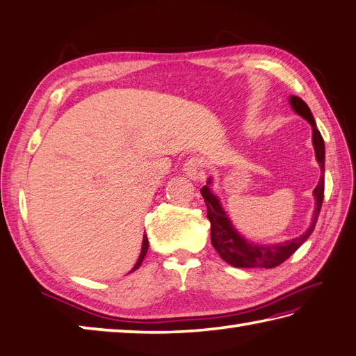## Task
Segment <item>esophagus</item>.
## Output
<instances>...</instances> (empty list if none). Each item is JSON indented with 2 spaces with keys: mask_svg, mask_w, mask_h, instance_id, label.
<instances>
[{
  "mask_svg": "<svg viewBox=\"0 0 356 356\" xmlns=\"http://www.w3.org/2000/svg\"><path fill=\"white\" fill-rule=\"evenodd\" d=\"M184 171L186 176L193 180H197V179H202L204 177V166H202V161L196 157H191L185 161L184 165Z\"/></svg>",
  "mask_w": 356,
  "mask_h": 356,
  "instance_id": "obj_1",
  "label": "esophagus"
}]
</instances>
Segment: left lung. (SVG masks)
Segmentation results:
<instances>
[{"label":"left lung","instance_id":"left-lung-1","mask_svg":"<svg viewBox=\"0 0 356 356\" xmlns=\"http://www.w3.org/2000/svg\"><path fill=\"white\" fill-rule=\"evenodd\" d=\"M291 106L294 111L303 116L313 127V145L316 159H318L322 171V177L319 180L318 186L314 188V197H316V209L313 222L309 225L305 234L280 244L274 245H257L254 243L245 241L244 238L236 234V230L232 227L227 215L221 209V204L216 196L211 195L209 186H202L200 195H202L205 205H207V218L211 224V244L216 249L219 257L222 258L225 263L232 264L235 268H275L286 261L288 258L294 254V252L305 243L309 235L313 234L318 222L322 200H324V163H325V146L324 138H322L321 132L316 127V121L312 115V111L307 106V102L300 99L299 96H291ZM210 184V182H209Z\"/></svg>","mask_w":356,"mask_h":356}]
</instances>
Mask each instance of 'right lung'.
<instances>
[{"label":"right lung","mask_w":356,"mask_h":356,"mask_svg":"<svg viewBox=\"0 0 356 356\" xmlns=\"http://www.w3.org/2000/svg\"><path fill=\"white\" fill-rule=\"evenodd\" d=\"M147 248H149V243H147V238H146V235H145V238H143V245H141V254H140V257H138L137 263H135V266L132 268V270L140 268V264H141V261H143V258H145L146 252H147ZM132 270H131V273H132Z\"/></svg>","instance_id":"obj_1"}]
</instances>
